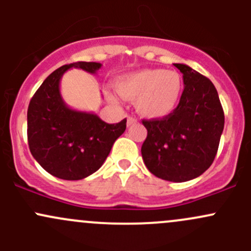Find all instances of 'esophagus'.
<instances>
[{"label": "esophagus", "mask_w": 251, "mask_h": 251, "mask_svg": "<svg viewBox=\"0 0 251 251\" xmlns=\"http://www.w3.org/2000/svg\"><path fill=\"white\" fill-rule=\"evenodd\" d=\"M136 123H137V119L133 118V116H127V126L135 125Z\"/></svg>", "instance_id": "obj_1"}]
</instances>
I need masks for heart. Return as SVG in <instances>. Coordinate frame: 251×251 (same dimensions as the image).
I'll list each match as a JSON object with an SVG mask.
<instances>
[{
    "label": "heart",
    "mask_w": 251,
    "mask_h": 251,
    "mask_svg": "<svg viewBox=\"0 0 251 251\" xmlns=\"http://www.w3.org/2000/svg\"><path fill=\"white\" fill-rule=\"evenodd\" d=\"M115 90L125 100H135L136 110L142 116L160 119L170 115L178 105L183 81L174 70L142 69L116 78Z\"/></svg>",
    "instance_id": "heart-1"
}]
</instances>
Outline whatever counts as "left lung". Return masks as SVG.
<instances>
[{"instance_id": "left-lung-1", "label": "left lung", "mask_w": 251, "mask_h": 251, "mask_svg": "<svg viewBox=\"0 0 251 251\" xmlns=\"http://www.w3.org/2000/svg\"><path fill=\"white\" fill-rule=\"evenodd\" d=\"M178 105L163 119L143 120L147 138L142 158L156 177L186 182L201 176L214 161L225 126V114L214 83L186 64Z\"/></svg>"}]
</instances>
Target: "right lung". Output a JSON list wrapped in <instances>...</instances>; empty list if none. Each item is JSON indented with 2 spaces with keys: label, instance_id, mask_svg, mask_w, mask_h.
<instances>
[{
  "label": "right lung",
  "instance_id": "1",
  "mask_svg": "<svg viewBox=\"0 0 251 251\" xmlns=\"http://www.w3.org/2000/svg\"><path fill=\"white\" fill-rule=\"evenodd\" d=\"M102 64L77 62L52 73L35 92L27 108V142L35 160L48 174L76 181L98 170L114 142L126 130V119L107 124L93 113L68 107L60 95L63 74L72 68L96 74Z\"/></svg>",
  "mask_w": 251,
  "mask_h": 251
}]
</instances>
